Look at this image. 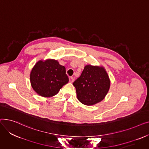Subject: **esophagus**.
<instances>
[{
  "label": "esophagus",
  "instance_id": "34e87169",
  "mask_svg": "<svg viewBox=\"0 0 149 149\" xmlns=\"http://www.w3.org/2000/svg\"><path fill=\"white\" fill-rule=\"evenodd\" d=\"M74 79L72 77H69V81L70 83H72L74 81Z\"/></svg>",
  "mask_w": 149,
  "mask_h": 149
}]
</instances>
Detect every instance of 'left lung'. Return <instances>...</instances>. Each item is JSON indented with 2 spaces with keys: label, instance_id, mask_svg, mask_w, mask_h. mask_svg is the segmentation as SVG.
I'll return each instance as SVG.
<instances>
[{
  "label": "left lung",
  "instance_id": "left-lung-1",
  "mask_svg": "<svg viewBox=\"0 0 149 149\" xmlns=\"http://www.w3.org/2000/svg\"><path fill=\"white\" fill-rule=\"evenodd\" d=\"M73 85L78 100L83 104L91 106L104 98L110 88V80L103 67L86 65Z\"/></svg>",
  "mask_w": 149,
  "mask_h": 149
}]
</instances>
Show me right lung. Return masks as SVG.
Masks as SVG:
<instances>
[{
  "mask_svg": "<svg viewBox=\"0 0 149 149\" xmlns=\"http://www.w3.org/2000/svg\"><path fill=\"white\" fill-rule=\"evenodd\" d=\"M31 84L38 95L51 97L56 95L60 89L67 84L69 78L66 69L57 60L48 59L38 61L30 74Z\"/></svg>",
  "mask_w": 149,
  "mask_h": 149,
  "instance_id": "add662e5",
  "label": "right lung"
}]
</instances>
